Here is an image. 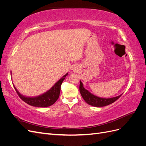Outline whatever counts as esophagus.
I'll return each instance as SVG.
<instances>
[{
  "instance_id": "esophagus-1",
  "label": "esophagus",
  "mask_w": 146,
  "mask_h": 146,
  "mask_svg": "<svg viewBox=\"0 0 146 146\" xmlns=\"http://www.w3.org/2000/svg\"><path fill=\"white\" fill-rule=\"evenodd\" d=\"M72 70H74V71L76 72V71H77V68H76V67H74V68H73V69H72Z\"/></svg>"
}]
</instances>
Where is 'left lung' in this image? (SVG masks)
<instances>
[{
  "label": "left lung",
  "mask_w": 146,
  "mask_h": 146,
  "mask_svg": "<svg viewBox=\"0 0 146 146\" xmlns=\"http://www.w3.org/2000/svg\"><path fill=\"white\" fill-rule=\"evenodd\" d=\"M79 90H80V92L82 96V98L85 100L86 102L88 104L96 107H104V106H107L110 104H111L112 103L114 102L116 100H117L122 96V94H121L118 96L111 98H100V97L92 94L89 91L86 90L85 88H84L83 84L81 81H80V87H79Z\"/></svg>",
  "instance_id": "obj_1"
}]
</instances>
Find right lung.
<instances>
[{
    "instance_id": "obj_1",
    "label": "right lung",
    "mask_w": 146,
    "mask_h": 146,
    "mask_svg": "<svg viewBox=\"0 0 146 146\" xmlns=\"http://www.w3.org/2000/svg\"><path fill=\"white\" fill-rule=\"evenodd\" d=\"M68 75V73L66 74L58 82H56L54 84V85L49 90H48L42 94L35 97H27L23 96L17 91L14 85L13 86H14L15 89L19 98L24 101L25 103L31 106H33V107H47L54 104L58 99L60 93L61 85Z\"/></svg>"
}]
</instances>
